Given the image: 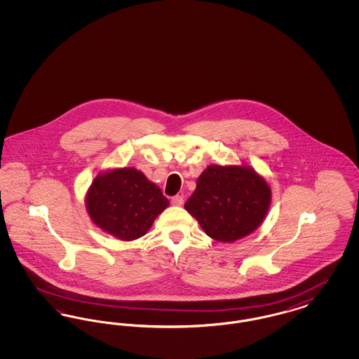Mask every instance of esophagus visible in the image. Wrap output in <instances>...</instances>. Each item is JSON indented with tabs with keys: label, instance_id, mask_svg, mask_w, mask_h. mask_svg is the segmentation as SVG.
<instances>
[{
	"label": "esophagus",
	"instance_id": "obj_1",
	"mask_svg": "<svg viewBox=\"0 0 359 359\" xmlns=\"http://www.w3.org/2000/svg\"><path fill=\"white\" fill-rule=\"evenodd\" d=\"M171 202L173 205H182L184 203V198L182 195H176L172 198Z\"/></svg>",
	"mask_w": 359,
	"mask_h": 359
}]
</instances>
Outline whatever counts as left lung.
<instances>
[{
  "mask_svg": "<svg viewBox=\"0 0 359 359\" xmlns=\"http://www.w3.org/2000/svg\"><path fill=\"white\" fill-rule=\"evenodd\" d=\"M271 201V187L253 168L214 164L198 177L184 207L208 237L234 242L264 222Z\"/></svg>",
  "mask_w": 359,
  "mask_h": 359,
  "instance_id": "obj_1",
  "label": "left lung"
}]
</instances>
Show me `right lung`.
I'll use <instances>...</instances> for the list:
<instances>
[{
  "label": "right lung",
  "mask_w": 359,
  "mask_h": 359,
  "mask_svg": "<svg viewBox=\"0 0 359 359\" xmlns=\"http://www.w3.org/2000/svg\"><path fill=\"white\" fill-rule=\"evenodd\" d=\"M168 205L161 189L136 168L100 173L86 195L91 221L121 241L145 236Z\"/></svg>",
  "instance_id": "obj_1"
}]
</instances>
